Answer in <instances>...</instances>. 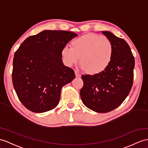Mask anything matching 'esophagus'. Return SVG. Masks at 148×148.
I'll return each instance as SVG.
<instances>
[{
	"label": "esophagus",
	"instance_id": "obj_1",
	"mask_svg": "<svg viewBox=\"0 0 148 148\" xmlns=\"http://www.w3.org/2000/svg\"><path fill=\"white\" fill-rule=\"evenodd\" d=\"M75 76H76L77 77H81V75H80V73H79L78 71H75Z\"/></svg>",
	"mask_w": 148,
	"mask_h": 148
}]
</instances>
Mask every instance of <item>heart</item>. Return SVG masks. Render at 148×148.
Listing matches in <instances>:
<instances>
[{"label": "heart", "instance_id": "1", "mask_svg": "<svg viewBox=\"0 0 148 148\" xmlns=\"http://www.w3.org/2000/svg\"><path fill=\"white\" fill-rule=\"evenodd\" d=\"M114 52L113 45L109 39L90 33L73 39L71 48L64 47L61 54L66 66L74 65L80 58L82 69L89 75H97L110 66Z\"/></svg>", "mask_w": 148, "mask_h": 148}]
</instances>
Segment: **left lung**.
I'll return each mask as SVG.
<instances>
[{
    "mask_svg": "<svg viewBox=\"0 0 148 148\" xmlns=\"http://www.w3.org/2000/svg\"><path fill=\"white\" fill-rule=\"evenodd\" d=\"M112 42L114 56L110 66L97 75H83L80 97L84 105L97 112L113 110L124 102L133 84L135 60L124 39L109 31H102Z\"/></svg>",
    "mask_w": 148,
    "mask_h": 148,
    "instance_id": "8db88e82",
    "label": "left lung"
}]
</instances>
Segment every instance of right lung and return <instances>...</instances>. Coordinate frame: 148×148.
<instances>
[{"mask_svg": "<svg viewBox=\"0 0 148 148\" xmlns=\"http://www.w3.org/2000/svg\"><path fill=\"white\" fill-rule=\"evenodd\" d=\"M76 33L45 30L25 39L14 54L12 83L19 100L28 110L42 113L55 108L64 85L75 78L64 65L62 50Z\"/></svg>", "mask_w": 148, "mask_h": 148, "instance_id": "1", "label": "right lung"}]
</instances>
